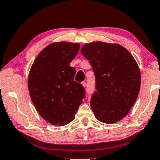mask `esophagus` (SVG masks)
<instances>
[{
    "label": "esophagus",
    "instance_id": "esophagus-1",
    "mask_svg": "<svg viewBox=\"0 0 160 160\" xmlns=\"http://www.w3.org/2000/svg\"><path fill=\"white\" fill-rule=\"evenodd\" d=\"M81 84H82V86H83V87H86V82H85V81H82V82H81Z\"/></svg>",
    "mask_w": 160,
    "mask_h": 160
}]
</instances>
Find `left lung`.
<instances>
[{"label":"left lung","mask_w":160,"mask_h":160,"mask_svg":"<svg viewBox=\"0 0 160 160\" xmlns=\"http://www.w3.org/2000/svg\"><path fill=\"white\" fill-rule=\"evenodd\" d=\"M81 53L89 60L96 80L91 108L100 122L113 124L124 118L137 99L141 73L131 53L118 44L93 42Z\"/></svg>","instance_id":"8db88e82"}]
</instances>
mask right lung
I'll use <instances>...</instances> for the list:
<instances>
[{
    "label": "right lung",
    "instance_id": "1",
    "mask_svg": "<svg viewBox=\"0 0 160 160\" xmlns=\"http://www.w3.org/2000/svg\"><path fill=\"white\" fill-rule=\"evenodd\" d=\"M80 44L53 42L38 53L28 75L30 98L46 122L64 126L72 122L85 97V88L75 82L76 70L70 66Z\"/></svg>",
    "mask_w": 160,
    "mask_h": 160
}]
</instances>
